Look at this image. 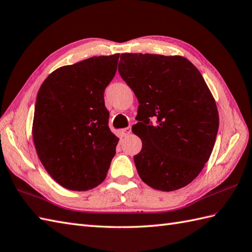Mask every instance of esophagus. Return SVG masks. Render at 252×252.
I'll use <instances>...</instances> for the list:
<instances>
[{
    "instance_id": "obj_1",
    "label": "esophagus",
    "mask_w": 252,
    "mask_h": 252,
    "mask_svg": "<svg viewBox=\"0 0 252 252\" xmlns=\"http://www.w3.org/2000/svg\"><path fill=\"white\" fill-rule=\"evenodd\" d=\"M121 133H122V135H124V136H127L128 134L132 133V127H131V126H127V127L122 128Z\"/></svg>"
}]
</instances>
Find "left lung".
<instances>
[{"instance_id":"left-lung-1","label":"left lung","mask_w":252,"mask_h":252,"mask_svg":"<svg viewBox=\"0 0 252 252\" xmlns=\"http://www.w3.org/2000/svg\"><path fill=\"white\" fill-rule=\"evenodd\" d=\"M118 71L139 103L132 127L143 142L134 156L139 177L161 191L189 185L212 155L219 127L203 76L184 57L150 54H122Z\"/></svg>"}]
</instances>
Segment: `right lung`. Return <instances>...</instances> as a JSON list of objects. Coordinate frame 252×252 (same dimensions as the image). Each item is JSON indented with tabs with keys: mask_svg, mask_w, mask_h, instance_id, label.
Here are the masks:
<instances>
[{
	"mask_svg": "<svg viewBox=\"0 0 252 252\" xmlns=\"http://www.w3.org/2000/svg\"><path fill=\"white\" fill-rule=\"evenodd\" d=\"M119 55L92 57L62 66L40 86L33 140L40 162L64 188L87 191L106 177L119 138L108 126L104 91Z\"/></svg>",
	"mask_w": 252,
	"mask_h": 252,
	"instance_id": "add662e5",
	"label": "right lung"
}]
</instances>
